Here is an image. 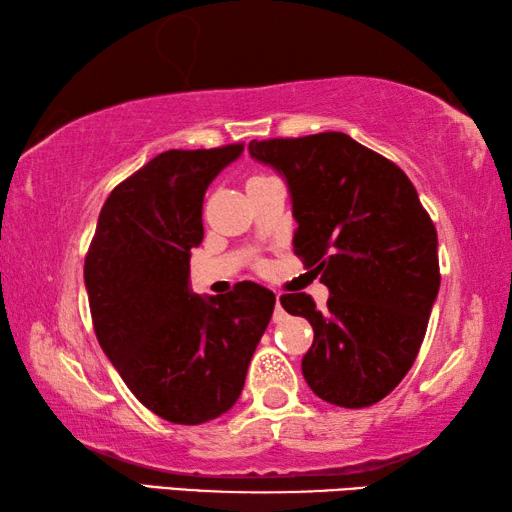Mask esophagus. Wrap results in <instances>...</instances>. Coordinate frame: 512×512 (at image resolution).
<instances>
[{"label": "esophagus", "instance_id": "esophagus-1", "mask_svg": "<svg viewBox=\"0 0 512 512\" xmlns=\"http://www.w3.org/2000/svg\"><path fill=\"white\" fill-rule=\"evenodd\" d=\"M287 318V314H284V309L280 305V293H275V311H273V320L275 323H282V320Z\"/></svg>", "mask_w": 512, "mask_h": 512}]
</instances>
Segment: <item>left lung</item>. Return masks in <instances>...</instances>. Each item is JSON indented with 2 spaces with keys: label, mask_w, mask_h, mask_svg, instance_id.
Returning <instances> with one entry per match:
<instances>
[{
  "label": "left lung",
  "mask_w": 512,
  "mask_h": 512,
  "mask_svg": "<svg viewBox=\"0 0 512 512\" xmlns=\"http://www.w3.org/2000/svg\"><path fill=\"white\" fill-rule=\"evenodd\" d=\"M257 162L287 180L293 253L329 289L282 307L307 318L314 343L302 375L320 400L363 409L411 370L440 289L438 235L406 173L345 133L253 140Z\"/></svg>",
  "instance_id": "obj_1"
}]
</instances>
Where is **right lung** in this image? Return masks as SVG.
<instances>
[{"label": "right lung", "mask_w": 512, "mask_h": 512, "mask_svg": "<svg viewBox=\"0 0 512 512\" xmlns=\"http://www.w3.org/2000/svg\"><path fill=\"white\" fill-rule=\"evenodd\" d=\"M244 144L171 149L112 189L85 255L101 350L146 409L173 424L230 411L273 316L275 293L239 282L225 296L189 289L203 241V196Z\"/></svg>", "instance_id": "add662e5"}]
</instances>
